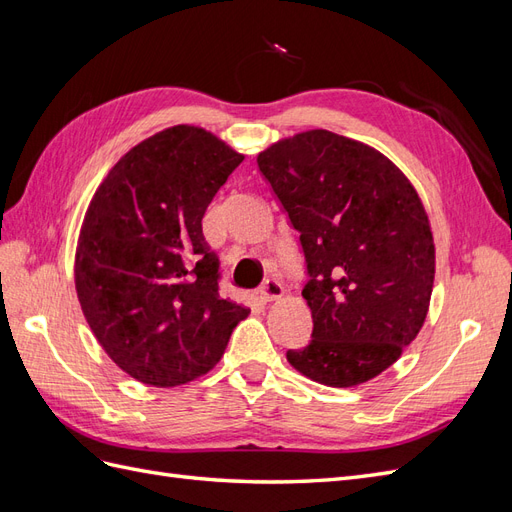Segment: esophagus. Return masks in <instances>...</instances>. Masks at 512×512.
<instances>
[{
	"label": "esophagus",
	"mask_w": 512,
	"mask_h": 512,
	"mask_svg": "<svg viewBox=\"0 0 512 512\" xmlns=\"http://www.w3.org/2000/svg\"><path fill=\"white\" fill-rule=\"evenodd\" d=\"M258 294H260V299L262 301H275V299H280L282 294H284V288H282V284L277 282V280H265L260 284V288H258Z\"/></svg>",
	"instance_id": "esophagus-1"
}]
</instances>
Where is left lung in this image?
Returning <instances> with one entry per match:
<instances>
[{"label": "left lung", "instance_id": "1", "mask_svg": "<svg viewBox=\"0 0 512 512\" xmlns=\"http://www.w3.org/2000/svg\"><path fill=\"white\" fill-rule=\"evenodd\" d=\"M258 168L305 258L314 331L288 363L327 386L376 378L427 316L436 250L421 198L382 153L329 130L271 145Z\"/></svg>", "mask_w": 512, "mask_h": 512}]
</instances>
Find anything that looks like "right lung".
Listing matches in <instances>:
<instances>
[{
    "mask_svg": "<svg viewBox=\"0 0 512 512\" xmlns=\"http://www.w3.org/2000/svg\"><path fill=\"white\" fill-rule=\"evenodd\" d=\"M243 156L175 126L130 149L102 181L76 247V292L100 346L151 386L185 384L222 359L247 309L220 294L203 215Z\"/></svg>",
    "mask_w": 512,
    "mask_h": 512,
    "instance_id": "add662e5",
    "label": "right lung"
}]
</instances>
